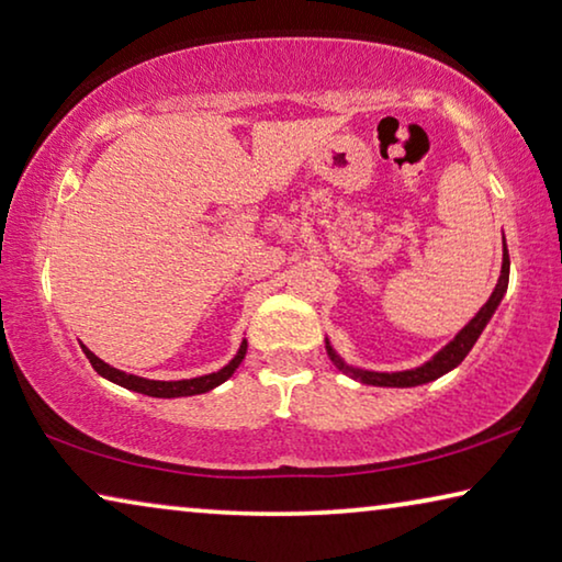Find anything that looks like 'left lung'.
Instances as JSON below:
<instances>
[{
	"mask_svg": "<svg viewBox=\"0 0 562 562\" xmlns=\"http://www.w3.org/2000/svg\"><path fill=\"white\" fill-rule=\"evenodd\" d=\"M502 241H505V234H502ZM507 282H509V255H507V245H502V270H499V280L492 290V295L487 303H484L476 315L469 321L462 330H459L454 338H451L447 346H443L439 353H434L429 361L408 368V371H368V368H358L342 361V358L335 353V348L330 346V340L325 338V350H328L330 361L335 363L338 371L350 375L353 381H361L366 386H381V389H412V386H424V383H431L441 379L443 373L454 371V368L464 361L469 350L474 348L476 338H480L482 330L487 328V323L495 315V310L499 307L502 297L507 292Z\"/></svg>",
	"mask_w": 562,
	"mask_h": 562,
	"instance_id": "8db88e82",
	"label": "left lung"
}]
</instances>
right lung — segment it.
I'll list each match as a JSON object with an SVG mask.
<instances>
[{
    "mask_svg": "<svg viewBox=\"0 0 562 562\" xmlns=\"http://www.w3.org/2000/svg\"><path fill=\"white\" fill-rule=\"evenodd\" d=\"M82 353L90 361V366L95 368V371L108 379L115 386H123L128 391H136V393H144V396H154V398H181V396H199V393H206L216 386H222L224 381L232 379V373L237 371L239 363L245 361L247 356V340L239 342V350L234 353L232 361L227 366H222L220 371L214 373H206V375H196V379H181V381H154V379H144V375H133V373H125L119 371V368H113L111 363L100 361V358L93 353V350L86 348L80 342Z\"/></svg>",
    "mask_w": 562,
    "mask_h": 562,
    "instance_id": "obj_1",
    "label": "right lung"
}]
</instances>
